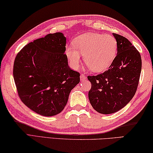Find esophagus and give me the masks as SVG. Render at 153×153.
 I'll list each match as a JSON object with an SVG mask.
<instances>
[{
	"instance_id": "1",
	"label": "esophagus",
	"mask_w": 153,
	"mask_h": 153,
	"mask_svg": "<svg viewBox=\"0 0 153 153\" xmlns=\"http://www.w3.org/2000/svg\"><path fill=\"white\" fill-rule=\"evenodd\" d=\"M80 78H81L82 81H84V80L86 79V78H87V77H86V76H85V75L81 74V76H80Z\"/></svg>"
}]
</instances>
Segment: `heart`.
<instances>
[{"label": "heart", "mask_w": 153, "mask_h": 153, "mask_svg": "<svg viewBox=\"0 0 153 153\" xmlns=\"http://www.w3.org/2000/svg\"><path fill=\"white\" fill-rule=\"evenodd\" d=\"M75 46L66 48V55L74 68L78 67L81 54L89 69L101 71L106 69L116 56L117 41L112 35L89 33L79 36L75 40Z\"/></svg>", "instance_id": "1"}]
</instances>
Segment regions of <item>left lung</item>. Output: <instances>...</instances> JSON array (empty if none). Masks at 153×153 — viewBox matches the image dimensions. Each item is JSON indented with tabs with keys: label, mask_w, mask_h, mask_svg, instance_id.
<instances>
[{
	"label": "left lung",
	"mask_w": 153,
	"mask_h": 153,
	"mask_svg": "<svg viewBox=\"0 0 153 153\" xmlns=\"http://www.w3.org/2000/svg\"><path fill=\"white\" fill-rule=\"evenodd\" d=\"M117 41V55L109 69L97 76H88L91 84L88 97L97 112L109 114L124 108L134 97L139 82L142 60L140 53L122 35Z\"/></svg>",
	"instance_id": "left-lung-1"
}]
</instances>
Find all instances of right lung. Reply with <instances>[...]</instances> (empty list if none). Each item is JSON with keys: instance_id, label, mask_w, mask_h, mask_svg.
<instances>
[{"instance_id": "obj_1", "label": "right lung", "mask_w": 153, "mask_h": 153, "mask_svg": "<svg viewBox=\"0 0 153 153\" xmlns=\"http://www.w3.org/2000/svg\"><path fill=\"white\" fill-rule=\"evenodd\" d=\"M66 38L48 34L27 44L15 57L13 77L23 103L44 116L64 109L71 90L80 81L79 72L68 66Z\"/></svg>"}]
</instances>
